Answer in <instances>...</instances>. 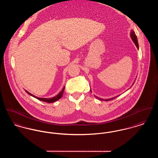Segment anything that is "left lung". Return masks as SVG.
I'll return each mask as SVG.
<instances>
[{
	"instance_id": "1",
	"label": "left lung",
	"mask_w": 158,
	"mask_h": 158,
	"mask_svg": "<svg viewBox=\"0 0 158 158\" xmlns=\"http://www.w3.org/2000/svg\"><path fill=\"white\" fill-rule=\"evenodd\" d=\"M130 37H131V39H132V40L133 41V42L135 44V45H136V46L137 47V48L138 49L139 48V44H138V39H137V37H136V34H135V32H134V31H132L131 30V33H130ZM90 91H91V90H90ZM97 99H98V100H100L102 101H109L111 100H113V99H114L115 98H116L117 97H115L114 98H110V99H106V100H103V99H101V98H98V97H96V96H95Z\"/></svg>"
}]
</instances>
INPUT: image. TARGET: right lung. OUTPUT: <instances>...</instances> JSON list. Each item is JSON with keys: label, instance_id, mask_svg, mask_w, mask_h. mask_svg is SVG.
<instances>
[{"label": "right lung", "instance_id": "obj_1", "mask_svg": "<svg viewBox=\"0 0 158 158\" xmlns=\"http://www.w3.org/2000/svg\"><path fill=\"white\" fill-rule=\"evenodd\" d=\"M64 87H64L63 88L62 90L57 95H56V96L54 97H52V98H39V97H35V96L33 95L32 94H31V93H29L27 90H25V91H26V92H27V94H28L29 95H30L31 96H32L33 97H34V98H37V99H38V100H39L42 101L46 102H49V103H51V102H55V101H56L58 100L59 99H60V98H61V97H62V95H63V92H64Z\"/></svg>", "mask_w": 158, "mask_h": 158}]
</instances>
